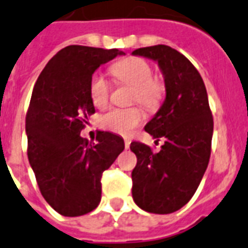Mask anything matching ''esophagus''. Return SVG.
<instances>
[{
  "label": "esophagus",
  "instance_id": "esophagus-1",
  "mask_svg": "<svg viewBox=\"0 0 248 248\" xmlns=\"http://www.w3.org/2000/svg\"><path fill=\"white\" fill-rule=\"evenodd\" d=\"M130 145H131V141L128 139H124V147L126 149H130Z\"/></svg>",
  "mask_w": 248,
  "mask_h": 248
}]
</instances>
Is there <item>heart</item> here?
I'll return each instance as SVG.
<instances>
[{"label":"heart","mask_w":248,"mask_h":248,"mask_svg":"<svg viewBox=\"0 0 248 248\" xmlns=\"http://www.w3.org/2000/svg\"><path fill=\"white\" fill-rule=\"evenodd\" d=\"M111 72L122 84L134 87L132 101L154 111L163 101L164 83L153 77L151 65L141 58L130 57L122 59L111 66ZM111 92V85L105 76L95 73L89 82V97L97 108L107 106ZM145 120V113L141 108H114L102 116L101 126L106 130L120 135H128L136 126Z\"/></svg>","instance_id":"b5f03b06"}]
</instances>
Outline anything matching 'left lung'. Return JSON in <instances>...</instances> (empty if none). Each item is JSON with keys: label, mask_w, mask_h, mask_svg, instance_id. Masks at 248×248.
<instances>
[{"label": "left lung", "mask_w": 248, "mask_h": 248, "mask_svg": "<svg viewBox=\"0 0 248 248\" xmlns=\"http://www.w3.org/2000/svg\"><path fill=\"white\" fill-rule=\"evenodd\" d=\"M132 55L154 60L165 83L163 105L145 126L156 141L164 139L161 150L131 142L137 156L132 198L143 211L169 214L190 201L209 163L213 118L207 89L194 65L168 45L140 47Z\"/></svg>", "instance_id": "left-lung-1"}]
</instances>
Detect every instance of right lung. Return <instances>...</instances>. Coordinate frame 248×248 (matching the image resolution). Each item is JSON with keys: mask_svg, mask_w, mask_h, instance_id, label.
I'll use <instances>...</instances> for the list:
<instances>
[{"mask_svg": "<svg viewBox=\"0 0 248 248\" xmlns=\"http://www.w3.org/2000/svg\"><path fill=\"white\" fill-rule=\"evenodd\" d=\"M124 55L118 49L70 45L58 51L35 83L26 114L28 156L44 199L65 217L98 207L101 178L124 149V139L99 131L89 142L80 136L94 113L89 82L99 66Z\"/></svg>", "mask_w": 248, "mask_h": 248, "instance_id": "1", "label": "right lung"}]
</instances>
